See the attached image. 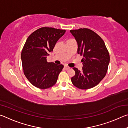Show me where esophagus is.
<instances>
[{
  "label": "esophagus",
  "mask_w": 128,
  "mask_h": 128,
  "mask_svg": "<svg viewBox=\"0 0 128 128\" xmlns=\"http://www.w3.org/2000/svg\"><path fill=\"white\" fill-rule=\"evenodd\" d=\"M64 68L66 69V70H68V69H69L70 68L69 66H67V65H65V66H64Z\"/></svg>",
  "instance_id": "1"
}]
</instances>
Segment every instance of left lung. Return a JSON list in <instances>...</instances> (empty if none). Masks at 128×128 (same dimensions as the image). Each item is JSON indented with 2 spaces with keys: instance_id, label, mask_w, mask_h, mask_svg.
Listing matches in <instances>:
<instances>
[{
  "instance_id": "obj_1",
  "label": "left lung",
  "mask_w": 128,
  "mask_h": 128,
  "mask_svg": "<svg viewBox=\"0 0 128 128\" xmlns=\"http://www.w3.org/2000/svg\"><path fill=\"white\" fill-rule=\"evenodd\" d=\"M78 44L77 53L83 56L82 70L73 68L72 84L80 89L95 87L105 77L110 62V54L103 40L88 28L70 30Z\"/></svg>"
}]
</instances>
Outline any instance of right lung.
Masks as SVG:
<instances>
[{
    "label": "right lung",
    "instance_id": "1",
    "mask_svg": "<svg viewBox=\"0 0 128 128\" xmlns=\"http://www.w3.org/2000/svg\"><path fill=\"white\" fill-rule=\"evenodd\" d=\"M66 30L43 27L28 36L21 52L24 74L32 85L41 89L54 86L64 66L48 62L47 56Z\"/></svg>",
    "mask_w": 128,
    "mask_h": 128
}]
</instances>
